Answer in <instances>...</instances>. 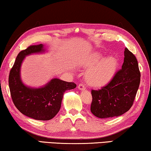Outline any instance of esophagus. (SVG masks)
Instances as JSON below:
<instances>
[{
	"label": "esophagus",
	"mask_w": 151,
	"mask_h": 151,
	"mask_svg": "<svg viewBox=\"0 0 151 151\" xmlns=\"http://www.w3.org/2000/svg\"><path fill=\"white\" fill-rule=\"evenodd\" d=\"M78 90H86V87H85L83 84H79V85H78Z\"/></svg>",
	"instance_id": "obj_1"
}]
</instances>
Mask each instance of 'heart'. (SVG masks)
<instances>
[{
    "label": "heart",
    "instance_id": "heart-1",
    "mask_svg": "<svg viewBox=\"0 0 151 151\" xmlns=\"http://www.w3.org/2000/svg\"><path fill=\"white\" fill-rule=\"evenodd\" d=\"M103 57L101 52H94L83 62L85 67L89 68L85 75L86 81L94 88H101L109 83L117 71V59L114 56Z\"/></svg>",
    "mask_w": 151,
    "mask_h": 151
}]
</instances>
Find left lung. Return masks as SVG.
Instances as JSON below:
<instances>
[{
	"instance_id": "8db88e82",
	"label": "left lung",
	"mask_w": 151,
	"mask_h": 151,
	"mask_svg": "<svg viewBox=\"0 0 151 151\" xmlns=\"http://www.w3.org/2000/svg\"><path fill=\"white\" fill-rule=\"evenodd\" d=\"M139 83L137 60L126 48L122 69L101 90H92L91 112L99 118L118 117L126 113L133 105Z\"/></svg>"
}]
</instances>
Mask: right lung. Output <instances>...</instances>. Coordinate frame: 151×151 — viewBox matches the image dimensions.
<instances>
[{
    "instance_id": "obj_1",
    "label": "right lung",
    "mask_w": 151,
    "mask_h": 151,
    "mask_svg": "<svg viewBox=\"0 0 151 151\" xmlns=\"http://www.w3.org/2000/svg\"><path fill=\"white\" fill-rule=\"evenodd\" d=\"M45 52L46 48L42 44L22 50L17 56L9 76V90L15 106L22 114L37 120L54 118L60 109L64 92L76 87L74 83L57 78H52L40 88L27 86L22 82L20 69L25 57Z\"/></svg>"
}]
</instances>
